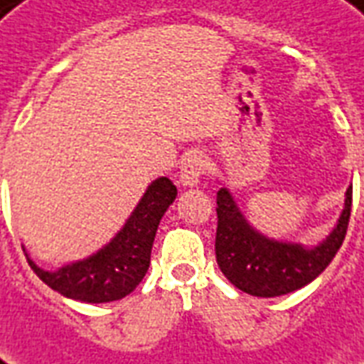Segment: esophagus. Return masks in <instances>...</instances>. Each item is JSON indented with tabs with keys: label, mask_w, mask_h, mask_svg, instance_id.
<instances>
[{
	"label": "esophagus",
	"mask_w": 364,
	"mask_h": 364,
	"mask_svg": "<svg viewBox=\"0 0 364 364\" xmlns=\"http://www.w3.org/2000/svg\"><path fill=\"white\" fill-rule=\"evenodd\" d=\"M206 170V160L200 152H192L182 160V168H180V184L184 188L198 186L200 178L204 176Z\"/></svg>",
	"instance_id": "obj_1"
}]
</instances>
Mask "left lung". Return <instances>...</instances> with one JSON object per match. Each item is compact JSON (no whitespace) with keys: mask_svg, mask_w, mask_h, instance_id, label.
Segmentation results:
<instances>
[{"mask_svg":"<svg viewBox=\"0 0 364 364\" xmlns=\"http://www.w3.org/2000/svg\"><path fill=\"white\" fill-rule=\"evenodd\" d=\"M215 204V262L222 273L244 293L255 297H279L297 291L319 277L339 252L349 225L353 186L347 188L345 208L337 225L313 247L259 234L245 220L228 188L218 190Z\"/></svg>","mask_w":364,"mask_h":364,"instance_id":"1","label":"left lung"}]
</instances>
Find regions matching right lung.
Masks as SVG:
<instances>
[{"label":"right lung","instance_id":"obj_1","mask_svg":"<svg viewBox=\"0 0 364 364\" xmlns=\"http://www.w3.org/2000/svg\"><path fill=\"white\" fill-rule=\"evenodd\" d=\"M176 194V186L166 176L156 178L122 230L97 254L55 272H45L29 259L31 269L51 289L75 301L109 303L127 297L149 272L158 224Z\"/></svg>","mask_w":364,"mask_h":364}]
</instances>
